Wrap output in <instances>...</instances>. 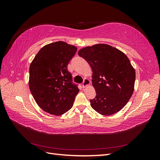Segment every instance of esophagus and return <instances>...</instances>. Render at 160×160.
Segmentation results:
<instances>
[{
  "label": "esophagus",
  "mask_w": 160,
  "mask_h": 160,
  "mask_svg": "<svg viewBox=\"0 0 160 160\" xmlns=\"http://www.w3.org/2000/svg\"><path fill=\"white\" fill-rule=\"evenodd\" d=\"M89 84H90V81L88 79H85L83 82V83H82V86H83V88H85V87L88 86Z\"/></svg>",
  "instance_id": "34e87169"
}]
</instances>
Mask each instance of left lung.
I'll list each match as a JSON object with an SVG mask.
<instances>
[{"mask_svg": "<svg viewBox=\"0 0 160 160\" xmlns=\"http://www.w3.org/2000/svg\"><path fill=\"white\" fill-rule=\"evenodd\" d=\"M93 71L96 96L91 106L97 112L110 115L127 104L134 90L135 71L123 52L106 44H97L79 51Z\"/></svg>", "mask_w": 160, "mask_h": 160, "instance_id": "left-lung-1", "label": "left lung"}]
</instances>
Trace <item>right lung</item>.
Returning a JSON list of instances; mask_svg holds the SVG:
<instances>
[{"mask_svg": "<svg viewBox=\"0 0 160 160\" xmlns=\"http://www.w3.org/2000/svg\"><path fill=\"white\" fill-rule=\"evenodd\" d=\"M77 49L62 41L52 42L41 48L31 63L30 91L37 105L50 114L68 111L79 91L67 70Z\"/></svg>", "mask_w": 160, "mask_h": 160, "instance_id": "1", "label": "right lung"}]
</instances>
